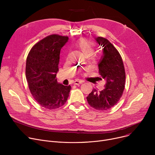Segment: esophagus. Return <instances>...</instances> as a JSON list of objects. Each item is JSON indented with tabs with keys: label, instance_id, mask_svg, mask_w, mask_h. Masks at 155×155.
Instances as JSON below:
<instances>
[{
	"label": "esophagus",
	"instance_id": "esophagus-1",
	"mask_svg": "<svg viewBox=\"0 0 155 155\" xmlns=\"http://www.w3.org/2000/svg\"><path fill=\"white\" fill-rule=\"evenodd\" d=\"M83 82V81L82 80H76L75 81H74V84L75 85H79L81 84Z\"/></svg>",
	"mask_w": 155,
	"mask_h": 155
}]
</instances>
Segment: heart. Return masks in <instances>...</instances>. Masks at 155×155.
I'll return each mask as SVG.
<instances>
[{
    "label": "heart",
    "instance_id": "heart-1",
    "mask_svg": "<svg viewBox=\"0 0 155 155\" xmlns=\"http://www.w3.org/2000/svg\"><path fill=\"white\" fill-rule=\"evenodd\" d=\"M76 47L85 55L92 56L95 45L91 40L87 39H80L76 42Z\"/></svg>",
    "mask_w": 155,
    "mask_h": 155
}]
</instances>
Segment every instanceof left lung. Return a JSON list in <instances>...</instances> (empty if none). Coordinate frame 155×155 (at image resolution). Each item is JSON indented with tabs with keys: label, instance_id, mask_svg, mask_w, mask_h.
Listing matches in <instances>:
<instances>
[{
	"label": "left lung",
	"instance_id": "obj_1",
	"mask_svg": "<svg viewBox=\"0 0 155 155\" xmlns=\"http://www.w3.org/2000/svg\"><path fill=\"white\" fill-rule=\"evenodd\" d=\"M95 40L104 48L103 56L98 66L100 79L105 80V85L102 91L98 92L94 88L87 100L94 109L105 110L114 106L123 95L126 73L123 60L117 49L104 38L98 37Z\"/></svg>",
	"mask_w": 155,
	"mask_h": 155
}]
</instances>
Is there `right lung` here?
Segmentation results:
<instances>
[{"mask_svg":"<svg viewBox=\"0 0 155 155\" xmlns=\"http://www.w3.org/2000/svg\"><path fill=\"white\" fill-rule=\"evenodd\" d=\"M68 36H48L32 47L28 55L26 77L29 91L41 106L48 109H58L65 104L71 86L57 82L60 54Z\"/></svg>","mask_w":155,"mask_h":155,"instance_id":"1","label":"right lung"}]
</instances>
